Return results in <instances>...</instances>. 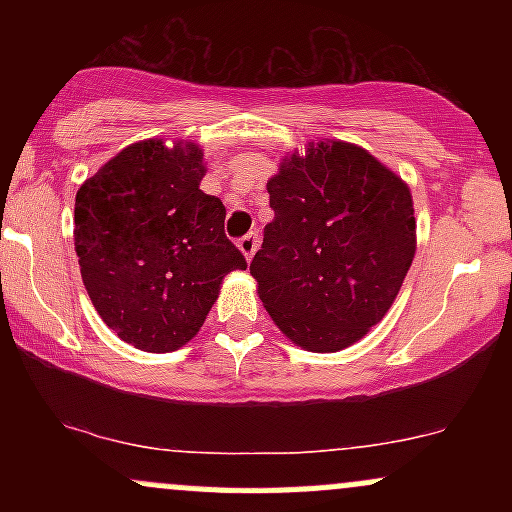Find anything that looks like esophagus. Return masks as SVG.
Instances as JSON below:
<instances>
[{"label":"esophagus","mask_w":512,"mask_h":512,"mask_svg":"<svg viewBox=\"0 0 512 512\" xmlns=\"http://www.w3.org/2000/svg\"><path fill=\"white\" fill-rule=\"evenodd\" d=\"M257 245H260V236H257V233H248V236H243L238 240V248H240V252H243L245 260H248V262L252 260V257H255Z\"/></svg>","instance_id":"esophagus-1"}]
</instances>
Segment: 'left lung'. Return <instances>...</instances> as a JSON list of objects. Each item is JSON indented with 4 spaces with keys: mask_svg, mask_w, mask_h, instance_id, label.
I'll use <instances>...</instances> for the list:
<instances>
[{
    "mask_svg": "<svg viewBox=\"0 0 512 512\" xmlns=\"http://www.w3.org/2000/svg\"><path fill=\"white\" fill-rule=\"evenodd\" d=\"M267 192L274 219L250 264L264 310L305 351L356 344L414 260L409 185L361 146L320 139L281 158Z\"/></svg>",
    "mask_w": 512,
    "mask_h": 512,
    "instance_id": "8db88e82",
    "label": "left lung"
}]
</instances>
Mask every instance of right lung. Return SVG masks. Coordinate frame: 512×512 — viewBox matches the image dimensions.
I'll return each mask as SVG.
<instances>
[{
  "label": "right lung",
  "instance_id": "obj_1",
  "mask_svg": "<svg viewBox=\"0 0 512 512\" xmlns=\"http://www.w3.org/2000/svg\"><path fill=\"white\" fill-rule=\"evenodd\" d=\"M195 142L129 144L76 192L74 248L93 308L122 342L168 354L207 320L223 276L245 269L226 207L199 190Z\"/></svg>",
  "mask_w": 512,
  "mask_h": 512
}]
</instances>
